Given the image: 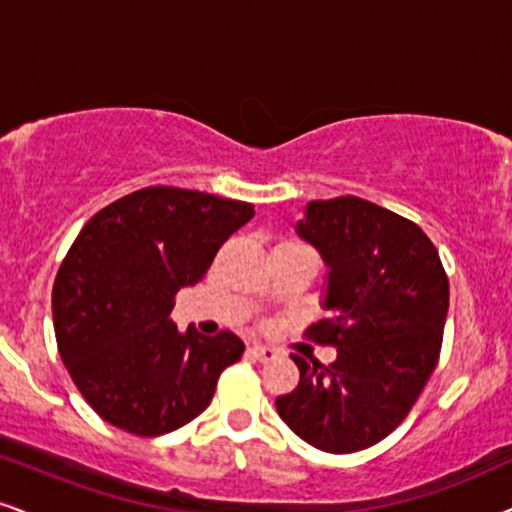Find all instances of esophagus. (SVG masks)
Masks as SVG:
<instances>
[{
	"instance_id": "obj_1",
	"label": "esophagus",
	"mask_w": 512,
	"mask_h": 512,
	"mask_svg": "<svg viewBox=\"0 0 512 512\" xmlns=\"http://www.w3.org/2000/svg\"><path fill=\"white\" fill-rule=\"evenodd\" d=\"M249 353H251V356L256 358V361H261V363H268V361H273V358L277 356V351H275V349H268V346H261V344L251 346Z\"/></svg>"
}]
</instances>
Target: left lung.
Masks as SVG:
<instances>
[{
    "label": "left lung",
    "instance_id": "8db88e82",
    "mask_svg": "<svg viewBox=\"0 0 512 512\" xmlns=\"http://www.w3.org/2000/svg\"><path fill=\"white\" fill-rule=\"evenodd\" d=\"M296 232L325 258L330 318L306 330L337 361L292 356L299 387L280 418L327 453H356L406 420L437 368L449 313L439 251L413 220L358 197L311 201Z\"/></svg>",
    "mask_w": 512,
    "mask_h": 512
}]
</instances>
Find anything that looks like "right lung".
Listing matches in <instances>:
<instances>
[{
	"instance_id": "obj_1",
	"label": "right lung",
	"mask_w": 512,
	"mask_h": 512,
	"mask_svg": "<svg viewBox=\"0 0 512 512\" xmlns=\"http://www.w3.org/2000/svg\"><path fill=\"white\" fill-rule=\"evenodd\" d=\"M251 218L246 201L159 185L87 220L56 273L52 313L61 361L99 418L161 437L204 413L244 344L232 332L182 334L170 313Z\"/></svg>"
}]
</instances>
